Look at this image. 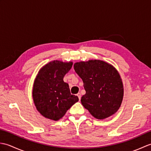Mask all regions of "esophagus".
I'll use <instances>...</instances> for the list:
<instances>
[{"instance_id": "esophagus-1", "label": "esophagus", "mask_w": 151, "mask_h": 151, "mask_svg": "<svg viewBox=\"0 0 151 151\" xmlns=\"http://www.w3.org/2000/svg\"><path fill=\"white\" fill-rule=\"evenodd\" d=\"M77 96H78V99H79V100H81V93H77Z\"/></svg>"}]
</instances>
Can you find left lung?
I'll return each mask as SVG.
<instances>
[{"label": "left lung", "instance_id": "obj_1", "mask_svg": "<svg viewBox=\"0 0 151 151\" xmlns=\"http://www.w3.org/2000/svg\"><path fill=\"white\" fill-rule=\"evenodd\" d=\"M74 69L84 83L83 106L98 119L114 114L123 97V82L117 70L110 64L97 60L75 63Z\"/></svg>", "mask_w": 151, "mask_h": 151}]
</instances>
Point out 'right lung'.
<instances>
[{
    "label": "right lung",
    "mask_w": 151,
    "mask_h": 151,
    "mask_svg": "<svg viewBox=\"0 0 151 151\" xmlns=\"http://www.w3.org/2000/svg\"><path fill=\"white\" fill-rule=\"evenodd\" d=\"M72 62L53 61L41 69L35 79L32 96L35 106L45 117L54 121L62 118L78 101L71 95L63 77L69 71Z\"/></svg>",
    "instance_id": "1"
}]
</instances>
